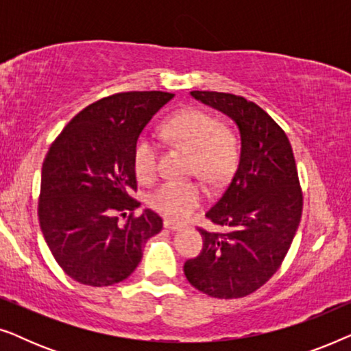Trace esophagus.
I'll list each match as a JSON object with an SVG mask.
<instances>
[{
    "mask_svg": "<svg viewBox=\"0 0 351 351\" xmlns=\"http://www.w3.org/2000/svg\"><path fill=\"white\" fill-rule=\"evenodd\" d=\"M165 227L167 230H171V232H176V230H180L184 225L177 223V222H174V220H165Z\"/></svg>",
    "mask_w": 351,
    "mask_h": 351,
    "instance_id": "esophagus-1",
    "label": "esophagus"
}]
</instances>
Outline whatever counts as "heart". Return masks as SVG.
<instances>
[{
    "label": "heart",
    "mask_w": 351,
    "mask_h": 351,
    "mask_svg": "<svg viewBox=\"0 0 351 351\" xmlns=\"http://www.w3.org/2000/svg\"><path fill=\"white\" fill-rule=\"evenodd\" d=\"M162 136L191 153L190 172L210 186L230 179L238 165L241 143L232 128L220 124L199 108H184L162 123ZM160 148L150 137L141 136L132 148V166L138 180L153 182L158 174ZM206 191L196 180H169L156 189L148 204L167 219L182 220L203 203Z\"/></svg>",
    "instance_id": "heart-1"
}]
</instances>
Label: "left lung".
<instances>
[{
  "label": "left lung",
  "instance_id": "8db88e82",
  "mask_svg": "<svg viewBox=\"0 0 351 351\" xmlns=\"http://www.w3.org/2000/svg\"><path fill=\"white\" fill-rule=\"evenodd\" d=\"M196 100L237 123L241 155L222 196L206 213L227 232H206L203 251L185 262L186 280L215 299L252 294L278 271L302 217L304 196L286 132L241 95L191 90Z\"/></svg>",
  "mask_w": 351,
  "mask_h": 351
}]
</instances>
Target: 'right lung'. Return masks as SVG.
<instances>
[{
	"instance_id": "right-lung-1",
	"label": "right lung",
	"mask_w": 351,
	"mask_h": 351,
	"mask_svg": "<svg viewBox=\"0 0 351 351\" xmlns=\"http://www.w3.org/2000/svg\"><path fill=\"white\" fill-rule=\"evenodd\" d=\"M172 97L161 90L108 95L81 110L49 147L41 171L40 227L56 262L81 285L126 280L147 239L161 232L162 220L153 210L132 214L141 206L131 196L137 190L132 148Z\"/></svg>"
}]
</instances>
